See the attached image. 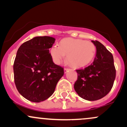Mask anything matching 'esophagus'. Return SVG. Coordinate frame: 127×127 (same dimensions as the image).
Instances as JSON below:
<instances>
[{"mask_svg":"<svg viewBox=\"0 0 127 127\" xmlns=\"http://www.w3.org/2000/svg\"><path fill=\"white\" fill-rule=\"evenodd\" d=\"M68 68H65L64 69V73H66L67 72V71L68 70Z\"/></svg>","mask_w":127,"mask_h":127,"instance_id":"obj_1","label":"esophagus"}]
</instances>
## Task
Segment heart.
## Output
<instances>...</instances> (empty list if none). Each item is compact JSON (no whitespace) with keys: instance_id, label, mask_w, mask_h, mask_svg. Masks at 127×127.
<instances>
[{"instance_id":"obj_1","label":"heart","mask_w":127,"mask_h":127,"mask_svg":"<svg viewBox=\"0 0 127 127\" xmlns=\"http://www.w3.org/2000/svg\"><path fill=\"white\" fill-rule=\"evenodd\" d=\"M95 46L90 41L79 39L65 38L60 42V46L53 45L50 54L54 63L60 64L67 55V61L73 67L87 65L94 59Z\"/></svg>"}]
</instances>
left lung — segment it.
I'll list each match as a JSON object with an SVG mask.
<instances>
[{
  "label": "left lung",
  "instance_id": "obj_1",
  "mask_svg": "<svg viewBox=\"0 0 127 127\" xmlns=\"http://www.w3.org/2000/svg\"><path fill=\"white\" fill-rule=\"evenodd\" d=\"M96 47L94 62L85 68L76 70L78 79L74 85L77 94L88 101L106 96L113 87L116 70L113 55L98 41H91Z\"/></svg>",
  "mask_w": 127,
  "mask_h": 127
}]
</instances>
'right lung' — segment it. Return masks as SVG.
Here are the masks:
<instances>
[{
    "instance_id": "right-lung-1",
    "label": "right lung",
    "mask_w": 127,
    "mask_h": 127,
    "mask_svg": "<svg viewBox=\"0 0 127 127\" xmlns=\"http://www.w3.org/2000/svg\"><path fill=\"white\" fill-rule=\"evenodd\" d=\"M55 40L50 36H36L17 51L14 82L19 93L29 101L39 103L48 98L64 75L63 68L54 63L49 53Z\"/></svg>"
}]
</instances>
